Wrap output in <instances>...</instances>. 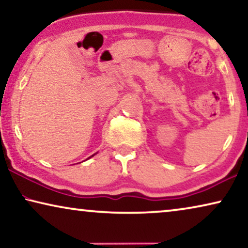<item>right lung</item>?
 <instances>
[{"label": "right lung", "instance_id": "1", "mask_svg": "<svg viewBox=\"0 0 248 248\" xmlns=\"http://www.w3.org/2000/svg\"><path fill=\"white\" fill-rule=\"evenodd\" d=\"M91 157H93V155H91Z\"/></svg>", "mask_w": 248, "mask_h": 248}]
</instances>
